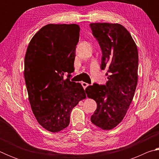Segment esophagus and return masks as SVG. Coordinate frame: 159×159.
Returning <instances> with one entry per match:
<instances>
[{
    "label": "esophagus",
    "mask_w": 159,
    "mask_h": 159,
    "mask_svg": "<svg viewBox=\"0 0 159 159\" xmlns=\"http://www.w3.org/2000/svg\"><path fill=\"white\" fill-rule=\"evenodd\" d=\"M81 85H82V86L83 87V88H84V89H85V88H87L88 86V83H85V82H82V83H81Z\"/></svg>",
    "instance_id": "obj_1"
}]
</instances>
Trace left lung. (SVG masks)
<instances>
[{"label":"left lung","mask_w":159,"mask_h":159,"mask_svg":"<svg viewBox=\"0 0 159 159\" xmlns=\"http://www.w3.org/2000/svg\"><path fill=\"white\" fill-rule=\"evenodd\" d=\"M90 27L102 50L100 68L107 69L106 85L93 83L86 88L97 109L91 121L103 130L121 122L133 101L138 84V52L131 35L119 24L91 23Z\"/></svg>","instance_id":"8db88e82"}]
</instances>
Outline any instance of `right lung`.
I'll list each match as a JSON object with an SVG mask.
<instances>
[{
	"label": "right lung",
	"instance_id": "right-lung-1",
	"mask_svg": "<svg viewBox=\"0 0 159 159\" xmlns=\"http://www.w3.org/2000/svg\"><path fill=\"white\" fill-rule=\"evenodd\" d=\"M79 32L76 24L45 25L26 50L24 75L32 111L52 133L69 125L72 109L86 97L81 84L70 80Z\"/></svg>",
	"mask_w": 159,
	"mask_h": 159
}]
</instances>
